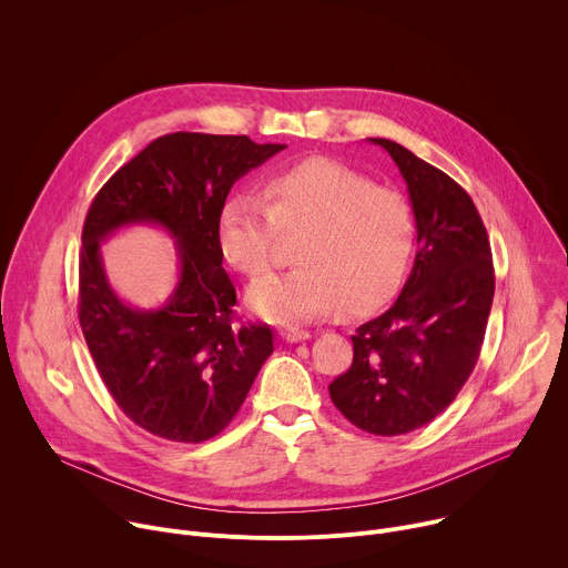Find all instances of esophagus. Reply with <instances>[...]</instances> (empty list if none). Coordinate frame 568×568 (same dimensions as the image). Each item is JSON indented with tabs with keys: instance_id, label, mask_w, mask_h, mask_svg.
Masks as SVG:
<instances>
[{
	"instance_id": "obj_1",
	"label": "esophagus",
	"mask_w": 568,
	"mask_h": 568,
	"mask_svg": "<svg viewBox=\"0 0 568 568\" xmlns=\"http://www.w3.org/2000/svg\"><path fill=\"white\" fill-rule=\"evenodd\" d=\"M281 337L285 339V342H290V344H294V342H305V339H310V333L307 331H301V328H281Z\"/></svg>"
}]
</instances>
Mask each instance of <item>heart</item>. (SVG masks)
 I'll return each instance as SVG.
<instances>
[{
    "label": "heart",
    "mask_w": 568,
    "mask_h": 568,
    "mask_svg": "<svg viewBox=\"0 0 568 568\" xmlns=\"http://www.w3.org/2000/svg\"><path fill=\"white\" fill-rule=\"evenodd\" d=\"M261 197H226L215 233L224 261L250 278L272 270L278 233H301L296 267L250 290V305L263 318L314 321L339 307L368 314L407 278L418 226L397 191L373 186L335 159L310 156L270 175Z\"/></svg>",
    "instance_id": "1"
}]
</instances>
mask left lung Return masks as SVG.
<instances>
[{"label": "left lung", "instance_id": "left-lung-1", "mask_svg": "<svg viewBox=\"0 0 568 568\" xmlns=\"http://www.w3.org/2000/svg\"><path fill=\"white\" fill-rule=\"evenodd\" d=\"M382 145L407 182L418 254L397 301L353 335V364L331 384L335 407L359 429L399 436L440 416L480 355L495 296L488 231L449 175L404 145Z\"/></svg>", "mask_w": 568, "mask_h": 568}]
</instances>
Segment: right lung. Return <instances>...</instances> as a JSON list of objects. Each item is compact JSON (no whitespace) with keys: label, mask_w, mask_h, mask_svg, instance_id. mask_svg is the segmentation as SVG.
<instances>
[{"label":"right lung","mask_w":568,"mask_h":568,"mask_svg":"<svg viewBox=\"0 0 568 568\" xmlns=\"http://www.w3.org/2000/svg\"><path fill=\"white\" fill-rule=\"evenodd\" d=\"M283 148L245 134H164L121 166L88 211L78 263L80 328L119 409L152 436L173 443L217 436L274 351L267 323H237L215 222L231 186ZM141 221L164 225L181 254V283L156 311L125 306L100 261V242L112 230Z\"/></svg>","instance_id":"1"}]
</instances>
